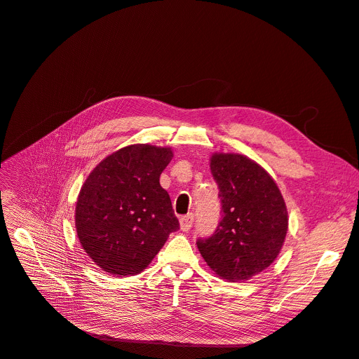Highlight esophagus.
Here are the masks:
<instances>
[{"label":"esophagus","mask_w":359,"mask_h":359,"mask_svg":"<svg viewBox=\"0 0 359 359\" xmlns=\"http://www.w3.org/2000/svg\"><path fill=\"white\" fill-rule=\"evenodd\" d=\"M193 222H194V216L193 215H187L184 217H181L180 220V226H181V231H190L191 226H193Z\"/></svg>","instance_id":"obj_1"}]
</instances>
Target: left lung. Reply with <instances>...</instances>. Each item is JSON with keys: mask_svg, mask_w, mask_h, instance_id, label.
Listing matches in <instances>:
<instances>
[{"mask_svg": "<svg viewBox=\"0 0 359 359\" xmlns=\"http://www.w3.org/2000/svg\"><path fill=\"white\" fill-rule=\"evenodd\" d=\"M212 175L219 187L222 220L197 247L215 275L228 282L248 280L279 255L287 210L276 181L252 159L238 153H213Z\"/></svg>", "mask_w": 359, "mask_h": 359, "instance_id": "left-lung-1", "label": "left lung"}]
</instances>
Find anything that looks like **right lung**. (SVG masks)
I'll use <instances>...</instances> for the list:
<instances>
[{
  "instance_id": "right-lung-1",
  "label": "right lung",
  "mask_w": 359,
  "mask_h": 359,
  "mask_svg": "<svg viewBox=\"0 0 359 359\" xmlns=\"http://www.w3.org/2000/svg\"><path fill=\"white\" fill-rule=\"evenodd\" d=\"M172 156L170 147L126 146L99 162L81 185L74 215L79 241L109 275H139L180 228L159 182Z\"/></svg>"
}]
</instances>
